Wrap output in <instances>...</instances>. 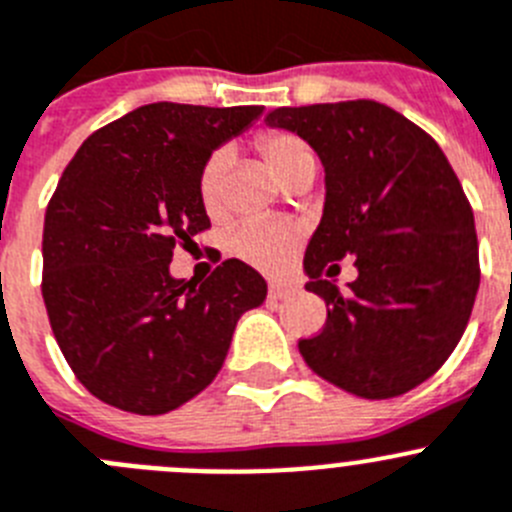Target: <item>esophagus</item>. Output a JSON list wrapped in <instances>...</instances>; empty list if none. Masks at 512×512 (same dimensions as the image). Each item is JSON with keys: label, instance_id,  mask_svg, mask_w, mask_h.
Wrapping results in <instances>:
<instances>
[{"label": "esophagus", "instance_id": "1", "mask_svg": "<svg viewBox=\"0 0 512 512\" xmlns=\"http://www.w3.org/2000/svg\"><path fill=\"white\" fill-rule=\"evenodd\" d=\"M302 292L299 287V281L294 279H271L269 281V297L271 299H284V297H294V294Z\"/></svg>", "mask_w": 512, "mask_h": 512}]
</instances>
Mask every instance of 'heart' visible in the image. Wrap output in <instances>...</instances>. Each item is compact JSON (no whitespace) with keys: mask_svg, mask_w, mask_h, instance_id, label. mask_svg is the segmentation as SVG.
Returning a JSON list of instances; mask_svg holds the SVG:
<instances>
[{"mask_svg":"<svg viewBox=\"0 0 512 512\" xmlns=\"http://www.w3.org/2000/svg\"><path fill=\"white\" fill-rule=\"evenodd\" d=\"M261 152H264L266 162L271 164V170L276 177H284L289 170H294L297 164L314 159L312 149L294 134H284V131H274L261 139ZM225 164H228V152L220 149L213 157L205 162L203 172L198 180L200 200H203L205 210L215 213L220 208V198H223V175ZM299 246V231L294 225L284 223V220L271 218H251L241 223L231 236V251L238 259L248 261V264L259 266V269H284L289 259L294 256Z\"/></svg>","mask_w":512,"mask_h":512,"instance_id":"b5f03b06","label":"heart"}]
</instances>
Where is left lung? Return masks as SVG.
Segmentation results:
<instances>
[{
	"mask_svg": "<svg viewBox=\"0 0 512 512\" xmlns=\"http://www.w3.org/2000/svg\"><path fill=\"white\" fill-rule=\"evenodd\" d=\"M269 129L297 134L325 167V205L304 253L327 325L299 340L304 363L360 398H393L437 373L472 314L475 215L439 144L375 101L281 106ZM356 256L340 293L335 260Z\"/></svg>",
	"mask_w": 512,
	"mask_h": 512,
	"instance_id": "obj_1",
	"label": "left lung"
}]
</instances>
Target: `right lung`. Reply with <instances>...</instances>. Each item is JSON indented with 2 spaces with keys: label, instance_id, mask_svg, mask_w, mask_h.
<instances>
[{
  "label": "right lung",
  "instance_id": "right-lung-1",
  "mask_svg": "<svg viewBox=\"0 0 512 512\" xmlns=\"http://www.w3.org/2000/svg\"><path fill=\"white\" fill-rule=\"evenodd\" d=\"M264 106L147 103L103 126L65 167L45 213L42 299L78 381L103 403L167 414L210 386L264 276L238 259L203 284L172 251L210 225L198 180Z\"/></svg>",
  "mask_w": 512,
  "mask_h": 512
}]
</instances>
